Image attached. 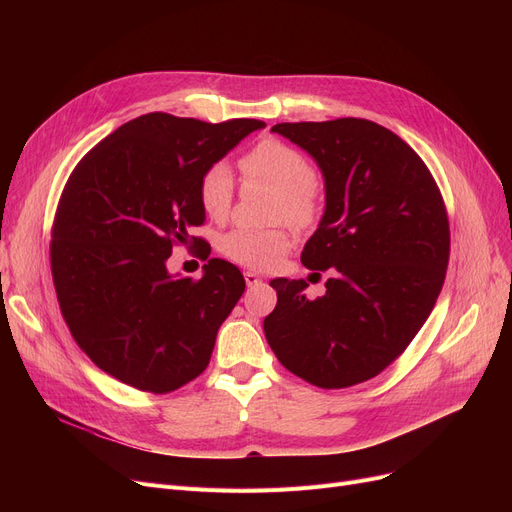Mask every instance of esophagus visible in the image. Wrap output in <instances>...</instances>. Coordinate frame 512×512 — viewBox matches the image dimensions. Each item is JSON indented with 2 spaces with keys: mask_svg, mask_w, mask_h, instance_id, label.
I'll return each mask as SVG.
<instances>
[{
  "mask_svg": "<svg viewBox=\"0 0 512 512\" xmlns=\"http://www.w3.org/2000/svg\"><path fill=\"white\" fill-rule=\"evenodd\" d=\"M245 282H247V286H257L261 282V278L255 272H245Z\"/></svg>",
  "mask_w": 512,
  "mask_h": 512,
  "instance_id": "obj_1",
  "label": "esophagus"
}]
</instances>
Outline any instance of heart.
<instances>
[{
    "mask_svg": "<svg viewBox=\"0 0 512 512\" xmlns=\"http://www.w3.org/2000/svg\"><path fill=\"white\" fill-rule=\"evenodd\" d=\"M240 168L251 180L276 193L274 218H284L297 226H307L315 220L319 209L315 170L301 151L267 139L240 159ZM232 197L234 178L230 168L226 164L209 166L199 182V201L207 218L213 222L226 220ZM290 245V234L284 228H234L220 240V249L228 259L261 272L278 267Z\"/></svg>",
    "mask_w": 512,
    "mask_h": 512,
    "instance_id": "b5f03b06",
    "label": "heart"
}]
</instances>
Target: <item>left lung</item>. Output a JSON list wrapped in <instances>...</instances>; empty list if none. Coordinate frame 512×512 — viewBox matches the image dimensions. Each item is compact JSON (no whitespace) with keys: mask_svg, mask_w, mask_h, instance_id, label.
Wrapping results in <instances>:
<instances>
[{"mask_svg":"<svg viewBox=\"0 0 512 512\" xmlns=\"http://www.w3.org/2000/svg\"><path fill=\"white\" fill-rule=\"evenodd\" d=\"M272 132L307 151L324 176V215L301 261L332 278L315 301L305 280L272 282L278 305L263 321L267 344L313 386L367 382L436 305L450 253L442 195L421 157L375 122H284Z\"/></svg>","mask_w":512,"mask_h":512,"instance_id":"obj_1","label":"left lung"}]
</instances>
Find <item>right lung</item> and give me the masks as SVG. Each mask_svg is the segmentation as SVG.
Returning <instances> with one entry per match:
<instances>
[{"mask_svg": "<svg viewBox=\"0 0 512 512\" xmlns=\"http://www.w3.org/2000/svg\"><path fill=\"white\" fill-rule=\"evenodd\" d=\"M259 128L153 112L122 124L74 168L53 222V284L74 340L118 382L161 394L207 367L245 278L209 259L193 282L170 274L168 259L205 222L203 172Z\"/></svg>", "mask_w": 512, "mask_h": 512, "instance_id": "1", "label": "right lung"}]
</instances>
